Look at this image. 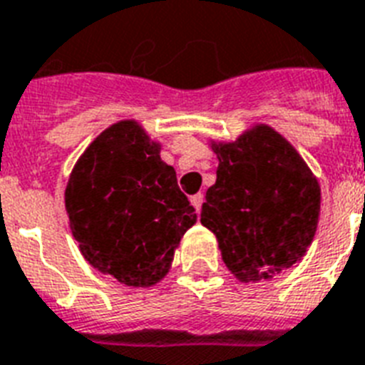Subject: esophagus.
<instances>
[{"mask_svg":"<svg viewBox=\"0 0 365 365\" xmlns=\"http://www.w3.org/2000/svg\"><path fill=\"white\" fill-rule=\"evenodd\" d=\"M202 202H205V195H202V193H197V195H193V197H191V205H193L197 212L201 210Z\"/></svg>","mask_w":365,"mask_h":365,"instance_id":"obj_1","label":"esophagus"}]
</instances>
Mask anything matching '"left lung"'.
Wrapping results in <instances>:
<instances>
[{"mask_svg":"<svg viewBox=\"0 0 365 365\" xmlns=\"http://www.w3.org/2000/svg\"><path fill=\"white\" fill-rule=\"evenodd\" d=\"M216 183L201 224L218 239L222 260L239 282L272 279L302 260L318 230L322 189L282 133L255 124L235 141H212Z\"/></svg>","mask_w":365,"mask_h":365,"instance_id":"left-lung-1","label":"left lung"}]
</instances>
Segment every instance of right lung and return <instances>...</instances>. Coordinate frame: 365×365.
Segmentation results:
<instances>
[{
	"mask_svg": "<svg viewBox=\"0 0 365 365\" xmlns=\"http://www.w3.org/2000/svg\"><path fill=\"white\" fill-rule=\"evenodd\" d=\"M68 226L82 257L128 287H153L197 222L160 143L138 120L103 130L78 158L65 189Z\"/></svg>",
	"mask_w": 365,
	"mask_h": 365,
	"instance_id": "right-lung-1",
	"label": "right lung"
}]
</instances>
